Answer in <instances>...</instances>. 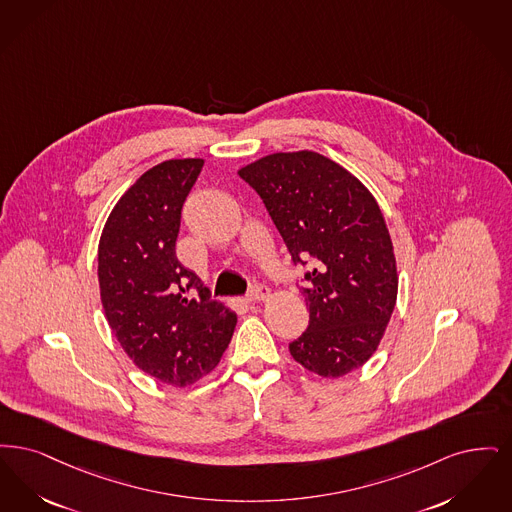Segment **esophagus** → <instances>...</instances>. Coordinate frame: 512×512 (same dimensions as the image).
Masks as SVG:
<instances>
[{"label": "esophagus", "instance_id": "obj_1", "mask_svg": "<svg viewBox=\"0 0 512 512\" xmlns=\"http://www.w3.org/2000/svg\"><path fill=\"white\" fill-rule=\"evenodd\" d=\"M269 289H267L266 285H254L250 292H248V296H246V300L248 302H264L269 298Z\"/></svg>", "mask_w": 512, "mask_h": 512}]
</instances>
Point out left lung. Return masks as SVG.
<instances>
[{
	"mask_svg": "<svg viewBox=\"0 0 512 512\" xmlns=\"http://www.w3.org/2000/svg\"><path fill=\"white\" fill-rule=\"evenodd\" d=\"M239 176L264 200L294 264L312 260L302 287L306 333L290 356L325 378L344 377L377 352L398 298L394 246L371 191L331 158L273 153Z\"/></svg>",
	"mask_w": 512,
	"mask_h": 512,
	"instance_id": "8db88e82",
	"label": "left lung"
}]
</instances>
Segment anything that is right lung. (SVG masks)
Masks as SVG:
<instances>
[{
	"mask_svg": "<svg viewBox=\"0 0 512 512\" xmlns=\"http://www.w3.org/2000/svg\"><path fill=\"white\" fill-rule=\"evenodd\" d=\"M202 158L147 170L114 204L97 252L101 304L135 365L170 386H191L222 359L237 313L210 300L199 275L176 256L181 208Z\"/></svg>",
	"mask_w": 512,
	"mask_h": 512,
	"instance_id": "obj_1",
	"label": "right lung"
}]
</instances>
